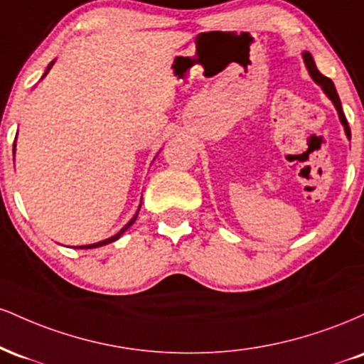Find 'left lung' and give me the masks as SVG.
I'll return each mask as SVG.
<instances>
[{
	"mask_svg": "<svg viewBox=\"0 0 364 364\" xmlns=\"http://www.w3.org/2000/svg\"><path fill=\"white\" fill-rule=\"evenodd\" d=\"M303 60H304V65H306V68H308V73L311 75L313 80L318 83L321 89H323L325 94H327V97L330 99V101H332L333 106H336L337 112H339V119H341L342 127H344V129H346V135H348V139H350V129H349L348 119H346L344 111H342V104H341L339 94H337L336 87H333V82L330 80V78L323 77V75H321V73L318 72V68H316L315 61H313V56H311L310 53L304 51V53H303Z\"/></svg>",
	"mask_w": 364,
	"mask_h": 364,
	"instance_id": "obj_1",
	"label": "left lung"
}]
</instances>
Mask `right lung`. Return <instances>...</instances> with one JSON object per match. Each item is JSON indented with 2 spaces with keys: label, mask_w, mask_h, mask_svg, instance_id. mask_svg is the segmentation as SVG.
Masks as SVG:
<instances>
[{
  "label": "right lung",
  "mask_w": 364,
  "mask_h": 364,
  "mask_svg": "<svg viewBox=\"0 0 364 364\" xmlns=\"http://www.w3.org/2000/svg\"><path fill=\"white\" fill-rule=\"evenodd\" d=\"M53 63H54V61H51V63H49L48 70H46V73L43 75V78L46 77V75H48V72H49V70H51ZM14 154H15V144H14ZM140 205H141V203H140ZM139 210H140V208H139ZM139 210H136V214L132 217V220H129V223H128L127 225H124V228H123V229H121V231L118 232V235H114V236L107 237V240H102V241H99V243H94V245H83V246H77V248H80V250H89V248H99V246H104V245H109V243H112V241L119 240V237H121V235H123V232H124V231H127V229L129 228V225H132V224H133V223H135V220H136V215H139Z\"/></svg>",
  "instance_id": "add662e5"
}]
</instances>
